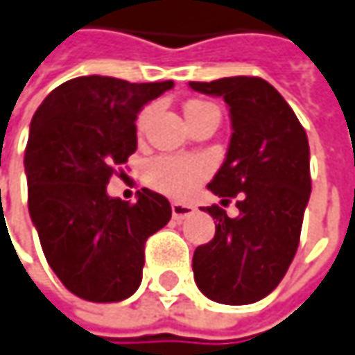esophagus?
Segmentation results:
<instances>
[{"instance_id":"1","label":"esophagus","mask_w":355,"mask_h":355,"mask_svg":"<svg viewBox=\"0 0 355 355\" xmlns=\"http://www.w3.org/2000/svg\"><path fill=\"white\" fill-rule=\"evenodd\" d=\"M193 211H196L193 205H187V203H171V215H173V219H178V221L189 217Z\"/></svg>"}]
</instances>
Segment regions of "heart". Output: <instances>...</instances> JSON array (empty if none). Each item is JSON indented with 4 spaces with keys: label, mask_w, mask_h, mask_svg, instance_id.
Segmentation results:
<instances>
[{
    "label": "heart",
    "mask_w": 355,
    "mask_h": 355,
    "mask_svg": "<svg viewBox=\"0 0 355 355\" xmlns=\"http://www.w3.org/2000/svg\"><path fill=\"white\" fill-rule=\"evenodd\" d=\"M201 106H209L207 103H189L187 110H196ZM146 112L140 116L142 124ZM209 175V164L198 156H156L146 164V182L154 189L170 196V198H189L196 187Z\"/></svg>",
    "instance_id": "b5f03b06"
}]
</instances>
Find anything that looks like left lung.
<instances>
[{
	"label": "left lung",
	"mask_w": 355,
	"mask_h": 355,
	"mask_svg": "<svg viewBox=\"0 0 355 355\" xmlns=\"http://www.w3.org/2000/svg\"><path fill=\"white\" fill-rule=\"evenodd\" d=\"M189 87L229 106L231 142L207 187L223 201L239 198L235 219L207 207L215 237L193 252V279L215 302L252 304L279 286L298 249L312 189L306 132L279 90L259 76Z\"/></svg>",
	"instance_id": "1"
}]
</instances>
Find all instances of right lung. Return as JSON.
<instances>
[{"label": "right lung", "instance_id": "obj_1", "mask_svg": "<svg viewBox=\"0 0 355 355\" xmlns=\"http://www.w3.org/2000/svg\"><path fill=\"white\" fill-rule=\"evenodd\" d=\"M173 87L114 76H76L37 108L25 148L29 215L49 266L90 302H118L142 282L144 245L170 221L171 205L144 187L130 203L108 180L138 148L144 104Z\"/></svg>", "mask_w": 355, "mask_h": 355}]
</instances>
